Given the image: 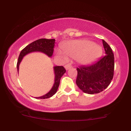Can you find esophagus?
I'll list each match as a JSON object with an SVG mask.
<instances>
[{
	"mask_svg": "<svg viewBox=\"0 0 131 131\" xmlns=\"http://www.w3.org/2000/svg\"><path fill=\"white\" fill-rule=\"evenodd\" d=\"M71 67H72V66H71V65H70V64H67V65L65 66V69L66 70H68L71 69Z\"/></svg>",
	"mask_w": 131,
	"mask_h": 131,
	"instance_id": "34e87169",
	"label": "esophagus"
}]
</instances>
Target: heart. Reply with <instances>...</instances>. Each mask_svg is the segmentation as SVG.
Returning a JSON list of instances; mask_svg holds the SVG:
<instances>
[{
  "instance_id": "b5f03b06",
  "label": "heart",
  "mask_w": 131,
  "mask_h": 131,
  "mask_svg": "<svg viewBox=\"0 0 131 131\" xmlns=\"http://www.w3.org/2000/svg\"><path fill=\"white\" fill-rule=\"evenodd\" d=\"M62 50L57 51V54L64 60L67 56L76 59L79 64L88 65L94 62L101 56L103 49L101 46L93 43L92 42L86 39L75 40L67 42L62 45Z\"/></svg>"
}]
</instances>
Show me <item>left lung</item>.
<instances>
[{
	"label": "left lung",
	"mask_w": 131,
	"mask_h": 131,
	"mask_svg": "<svg viewBox=\"0 0 131 131\" xmlns=\"http://www.w3.org/2000/svg\"><path fill=\"white\" fill-rule=\"evenodd\" d=\"M105 55L88 66L77 68L76 83L79 89L88 94H98L110 85L114 75V58L112 48L103 40Z\"/></svg>",
	"instance_id": "8db88e82"
}]
</instances>
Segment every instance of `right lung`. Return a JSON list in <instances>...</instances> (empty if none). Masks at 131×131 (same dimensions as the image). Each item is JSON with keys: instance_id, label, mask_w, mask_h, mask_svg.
Wrapping results in <instances>:
<instances>
[{"instance_id": "1", "label": "right lung", "mask_w": 131, "mask_h": 131, "mask_svg": "<svg viewBox=\"0 0 131 131\" xmlns=\"http://www.w3.org/2000/svg\"><path fill=\"white\" fill-rule=\"evenodd\" d=\"M55 39H40L31 43L26 46L19 53L17 67V70H19V66L22 61L23 57L28 53L33 52H41L45 53L49 57H51L53 52V48L55 46ZM53 71L55 74L54 83L51 90L44 95L36 98L38 99H46L52 96L57 92L60 85V79L64 73H66V69L62 66H55L53 67Z\"/></svg>"}]
</instances>
